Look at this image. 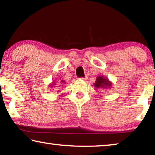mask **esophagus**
<instances>
[{"label":"esophagus","mask_w":155,"mask_h":155,"mask_svg":"<svg viewBox=\"0 0 155 155\" xmlns=\"http://www.w3.org/2000/svg\"><path fill=\"white\" fill-rule=\"evenodd\" d=\"M81 79H83V80H87V77H85L81 78Z\"/></svg>","instance_id":"1"}]
</instances>
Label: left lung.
I'll use <instances>...</instances> for the list:
<instances>
[{
  "label": "left lung",
  "mask_w": 155,
  "mask_h": 155,
  "mask_svg": "<svg viewBox=\"0 0 155 155\" xmlns=\"http://www.w3.org/2000/svg\"><path fill=\"white\" fill-rule=\"evenodd\" d=\"M111 82L109 81V80L103 76L97 77L95 83L94 84L96 89H107L111 86Z\"/></svg>",
  "instance_id": "1"
}]
</instances>
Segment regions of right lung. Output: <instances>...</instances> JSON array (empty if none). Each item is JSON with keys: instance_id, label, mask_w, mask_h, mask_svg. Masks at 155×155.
<instances>
[{"instance_id": "obj_1", "label": "right lung", "mask_w": 155, "mask_h": 155, "mask_svg": "<svg viewBox=\"0 0 155 155\" xmlns=\"http://www.w3.org/2000/svg\"><path fill=\"white\" fill-rule=\"evenodd\" d=\"M62 82H63V83H64V81H63V80H62V81H61V82H59V83H62ZM55 84H56V82H55V81H54V83H53V84H50L49 85H50V86H51V87H54V85H55Z\"/></svg>"}]
</instances>
